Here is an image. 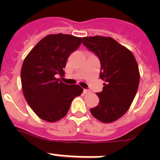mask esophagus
I'll return each mask as SVG.
<instances>
[{
    "label": "esophagus",
    "mask_w": 160,
    "mask_h": 160,
    "mask_svg": "<svg viewBox=\"0 0 160 160\" xmlns=\"http://www.w3.org/2000/svg\"><path fill=\"white\" fill-rule=\"evenodd\" d=\"M83 93H84L85 94H90V90H87V89H84V90H83Z\"/></svg>",
    "instance_id": "34e87169"
}]
</instances>
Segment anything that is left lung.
<instances>
[{"label": "left lung", "instance_id": "obj_1", "mask_svg": "<svg viewBox=\"0 0 160 160\" xmlns=\"http://www.w3.org/2000/svg\"><path fill=\"white\" fill-rule=\"evenodd\" d=\"M82 43L101 62L102 91L97 93L99 103L90 113L105 123L114 122L128 111L139 84V70L133 53L110 37H85Z\"/></svg>", "mask_w": 160, "mask_h": 160}]
</instances>
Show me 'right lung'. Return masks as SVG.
I'll list each match as a JSON object with an SVG mask.
<instances>
[{"label":"right lung","instance_id":"1","mask_svg":"<svg viewBox=\"0 0 160 160\" xmlns=\"http://www.w3.org/2000/svg\"><path fill=\"white\" fill-rule=\"evenodd\" d=\"M82 38L70 34H49L43 38L25 57L21 70L22 91L33 112L46 122L64 118L72 100L81 95L78 85H67L57 78L70 53L78 48Z\"/></svg>","mask_w":160,"mask_h":160}]
</instances>
